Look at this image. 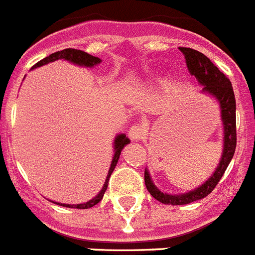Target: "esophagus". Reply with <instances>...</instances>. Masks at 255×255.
Returning a JSON list of instances; mask_svg holds the SVG:
<instances>
[{
    "mask_svg": "<svg viewBox=\"0 0 255 255\" xmlns=\"http://www.w3.org/2000/svg\"><path fill=\"white\" fill-rule=\"evenodd\" d=\"M146 132V128L143 125H137V123H134V125H132L129 127V130H128V136H129L130 140H141L142 138V136L145 134Z\"/></svg>",
    "mask_w": 255,
    "mask_h": 255,
    "instance_id": "esophagus-1",
    "label": "esophagus"
}]
</instances>
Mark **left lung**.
Instances as JSON below:
<instances>
[{"mask_svg": "<svg viewBox=\"0 0 255 255\" xmlns=\"http://www.w3.org/2000/svg\"><path fill=\"white\" fill-rule=\"evenodd\" d=\"M180 51L185 56L186 65H187L190 74L194 75L199 81V83L204 86L203 92L210 94L220 101L223 128H225L223 130L225 132V138H223L225 145H223V154L221 156V161L216 172L212 174V177L204 185H201L200 187L194 191L187 192V194L168 195L161 192L152 183L149 172L145 170V185L147 191L158 201L163 204L170 205L189 204L192 201L200 200V199L208 196L222 178L223 173L226 172L232 156H234L235 149H236V101H235L231 82L204 54L189 47H180Z\"/></svg>", "mask_w": 255, "mask_h": 255, "instance_id": "1", "label": "left lung"}]
</instances>
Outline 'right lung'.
Wrapping results in <instances>:
<instances>
[{"mask_svg": "<svg viewBox=\"0 0 255 255\" xmlns=\"http://www.w3.org/2000/svg\"><path fill=\"white\" fill-rule=\"evenodd\" d=\"M59 59H64V60H68V61H72L74 64H78V65L82 66H94L96 64L101 63V60L99 57H95L92 55L87 54L85 51L82 50H75V48H65V50H61V51H57V52H54V54H51L50 56L45 57V59H42L39 60L38 63L33 65V68H37V66H42L45 65V64L51 63V61H55V60H59ZM129 142L126 134H119L117 136L114 141V149H115V154H114V158H113L112 161V165H110V169H109V173H108V177H106L105 183H104V187L99 195H97L96 198H94L92 200L87 201L85 204H77V205H69V204H60V203H55V204H59V205H63V207L66 208H77V209H88V208H92L94 205H96L99 201H101L103 199L104 194H105L106 189H108V183H109V178L112 176L113 170H114L115 165L118 163V159H119V155H121V151L123 150L127 143Z\"/></svg>", "mask_w": 255, "mask_h": 255, "instance_id": "1", "label": "right lung"}]
</instances>
